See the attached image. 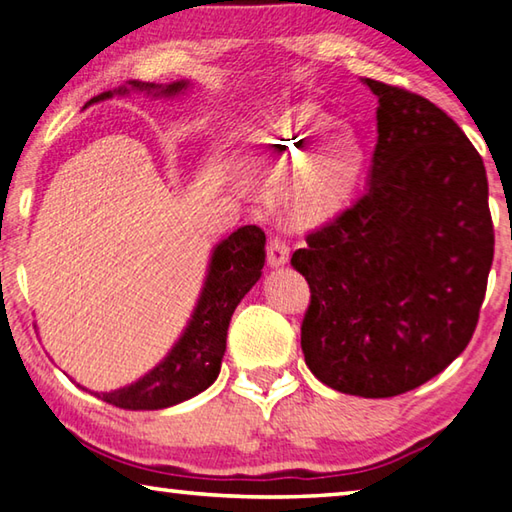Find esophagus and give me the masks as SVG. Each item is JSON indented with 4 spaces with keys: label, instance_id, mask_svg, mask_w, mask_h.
<instances>
[{
    "label": "esophagus",
    "instance_id": "34e87169",
    "mask_svg": "<svg viewBox=\"0 0 512 512\" xmlns=\"http://www.w3.org/2000/svg\"><path fill=\"white\" fill-rule=\"evenodd\" d=\"M268 264L271 266H284L289 262V244L282 237H271L268 241Z\"/></svg>",
    "mask_w": 512,
    "mask_h": 512
}]
</instances>
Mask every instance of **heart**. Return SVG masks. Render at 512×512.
<instances>
[{
  "label": "heart",
  "mask_w": 512,
  "mask_h": 512,
  "mask_svg": "<svg viewBox=\"0 0 512 512\" xmlns=\"http://www.w3.org/2000/svg\"><path fill=\"white\" fill-rule=\"evenodd\" d=\"M336 131L339 121L325 110L296 106L268 124L259 144V176L280 180L293 169L282 196L300 225H314L339 210L361 173L359 140Z\"/></svg>",
  "instance_id": "b5f03b06"
}]
</instances>
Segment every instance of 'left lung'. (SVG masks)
<instances>
[{
    "label": "left lung",
    "instance_id": "obj_1",
    "mask_svg": "<svg viewBox=\"0 0 512 512\" xmlns=\"http://www.w3.org/2000/svg\"><path fill=\"white\" fill-rule=\"evenodd\" d=\"M363 83L379 99L366 189L309 232L291 266L311 291L309 370L334 391L395 397L470 343L495 230L483 160L456 121L420 94Z\"/></svg>",
    "mask_w": 512,
    "mask_h": 512
}]
</instances>
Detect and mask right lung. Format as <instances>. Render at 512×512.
Instances as JSON below:
<instances>
[{
  "label": "right lung",
  "mask_w": 512,
  "mask_h": 512,
  "mask_svg": "<svg viewBox=\"0 0 512 512\" xmlns=\"http://www.w3.org/2000/svg\"><path fill=\"white\" fill-rule=\"evenodd\" d=\"M187 81L155 85L128 81L119 90H108L88 101H106L115 94L140 90L151 97H176L187 90ZM266 235L257 225H244L214 248L210 268L192 320L183 336L151 372L135 384L110 393H94L99 400L128 411H158L203 393L219 377L230 318L241 298L255 287L266 259Z\"/></svg>",
  "instance_id": "obj_1"
}]
</instances>
